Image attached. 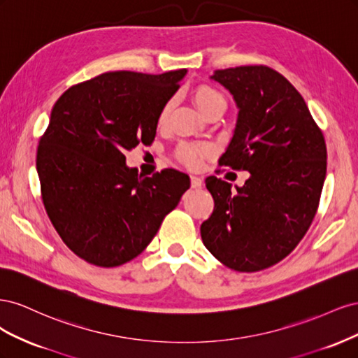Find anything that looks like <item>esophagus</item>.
<instances>
[{
	"mask_svg": "<svg viewBox=\"0 0 358 358\" xmlns=\"http://www.w3.org/2000/svg\"><path fill=\"white\" fill-rule=\"evenodd\" d=\"M203 185V179L199 176H191V187L192 188H200Z\"/></svg>",
	"mask_w": 358,
	"mask_h": 358,
	"instance_id": "obj_1",
	"label": "esophagus"
}]
</instances>
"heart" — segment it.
Segmentation results:
<instances>
[{
  "instance_id": "heart-1",
  "label": "heart",
  "mask_w": 358,
  "mask_h": 358,
  "mask_svg": "<svg viewBox=\"0 0 358 358\" xmlns=\"http://www.w3.org/2000/svg\"><path fill=\"white\" fill-rule=\"evenodd\" d=\"M191 99L196 103L197 109L204 115L208 116L212 112L216 110H225L227 107V100L225 96L213 88L212 85L208 83H199L194 85L191 91ZM171 112V103L167 101L164 106L161 107L159 115H158V124L164 125L169 121V116ZM210 154V148L204 146V145H196V143H182L176 149V157L182 162L183 166H187L189 169H196L200 166V162L203 157Z\"/></svg>"
}]
</instances>
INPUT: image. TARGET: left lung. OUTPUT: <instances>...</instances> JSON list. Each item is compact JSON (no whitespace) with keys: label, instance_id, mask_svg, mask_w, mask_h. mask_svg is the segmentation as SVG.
Wrapping results in <instances>:
<instances>
[{"label":"left lung","instance_id":"left-lung-1","mask_svg":"<svg viewBox=\"0 0 358 358\" xmlns=\"http://www.w3.org/2000/svg\"><path fill=\"white\" fill-rule=\"evenodd\" d=\"M239 107L220 166L249 171L242 188L209 176L215 208L201 227L209 252L237 272H258L291 254L315 218L327 170L322 131L299 91L266 66L216 70ZM221 171V170H218Z\"/></svg>","mask_w":358,"mask_h":358}]
</instances>
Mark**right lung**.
I'll return each mask as SVG.
<instances>
[{
  "mask_svg": "<svg viewBox=\"0 0 358 358\" xmlns=\"http://www.w3.org/2000/svg\"><path fill=\"white\" fill-rule=\"evenodd\" d=\"M185 73H103L53 106L37 148L41 200L62 242L90 264L116 267L142 254L189 188L185 173L142 176L124 155L154 142L161 107Z\"/></svg>",
  "mask_w": 358,
  "mask_h": 358,
  "instance_id": "right-lung-1",
  "label": "right lung"
}]
</instances>
